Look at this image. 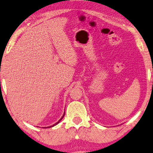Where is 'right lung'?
Wrapping results in <instances>:
<instances>
[{
    "label": "right lung",
    "instance_id": "right-lung-1",
    "mask_svg": "<svg viewBox=\"0 0 153 153\" xmlns=\"http://www.w3.org/2000/svg\"><path fill=\"white\" fill-rule=\"evenodd\" d=\"M64 115H65V114H64V115H63V116H62V118H61V119L59 120V121L57 122V123H56L55 124H54V125H53L52 126H50V127H54V126H55V125H57V124H58V123H59V122H60L61 120H62L63 119V117H64Z\"/></svg>",
    "mask_w": 153,
    "mask_h": 153
}]
</instances>
